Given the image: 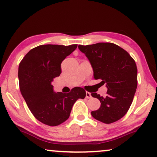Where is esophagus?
I'll list each match as a JSON object with an SVG mask.
<instances>
[{"label": "esophagus", "instance_id": "34e87169", "mask_svg": "<svg viewBox=\"0 0 157 157\" xmlns=\"http://www.w3.org/2000/svg\"><path fill=\"white\" fill-rule=\"evenodd\" d=\"M91 97V93L88 92V91H86V99H90Z\"/></svg>", "mask_w": 157, "mask_h": 157}]
</instances>
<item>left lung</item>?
<instances>
[{"mask_svg": "<svg viewBox=\"0 0 157 157\" xmlns=\"http://www.w3.org/2000/svg\"><path fill=\"white\" fill-rule=\"evenodd\" d=\"M78 49L89 59L94 78L101 79L100 83H106L107 88L105 97L91 93L101 102L91 115L106 124L117 121L127 113L137 88L135 60L124 49L110 42L78 45Z\"/></svg>", "mask_w": 157, "mask_h": 157, "instance_id": "8db88e82", "label": "left lung"}]
</instances>
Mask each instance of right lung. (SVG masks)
Here are the masks:
<instances>
[{
	"instance_id": "obj_1",
	"label": "right lung",
	"mask_w": 157,
	"mask_h": 157,
	"mask_svg": "<svg viewBox=\"0 0 157 157\" xmlns=\"http://www.w3.org/2000/svg\"><path fill=\"white\" fill-rule=\"evenodd\" d=\"M77 44H43L32 49L19 63V88L26 105L41 123L57 126L68 119L73 105L84 99L86 91L74 87L71 92H55L52 81L61 74V63Z\"/></svg>"
}]
</instances>
